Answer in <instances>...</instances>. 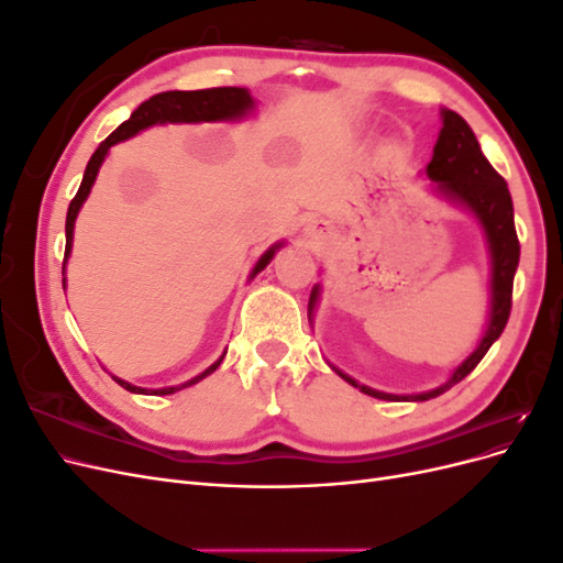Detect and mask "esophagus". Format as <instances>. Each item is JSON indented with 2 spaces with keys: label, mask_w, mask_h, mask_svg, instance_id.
Masks as SVG:
<instances>
[{
  "label": "esophagus",
  "mask_w": 563,
  "mask_h": 563,
  "mask_svg": "<svg viewBox=\"0 0 563 563\" xmlns=\"http://www.w3.org/2000/svg\"><path fill=\"white\" fill-rule=\"evenodd\" d=\"M305 234H308L312 242H323V240H329L331 228H329V223H323V220H314V223L305 228Z\"/></svg>",
  "instance_id": "esophagus-1"
}]
</instances>
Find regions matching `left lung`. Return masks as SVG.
Returning <instances> with one entry per match:
<instances>
[{"label": "left lung", "mask_w": 563, "mask_h": 563, "mask_svg": "<svg viewBox=\"0 0 563 563\" xmlns=\"http://www.w3.org/2000/svg\"><path fill=\"white\" fill-rule=\"evenodd\" d=\"M441 117H444V126L439 131L434 155H432V162L428 164V178L437 183L439 192H444L446 197L467 207L476 218H479V223L486 230L490 263H493L490 321L479 347H476L467 360L453 371L451 380L437 389L422 391V395H411V397L385 395V391L360 385L354 378L345 376L343 371L335 368L340 378H345L350 385L360 387L364 395L376 397V399L428 401L432 397L444 395V391L451 389L455 383L470 376V373L476 368V364L484 360V354L505 331L509 310H512V286H515V272L519 265V236L515 230L512 197H509L505 178L484 157L479 141H476V135L465 119L453 110H444ZM317 294L319 288H314L310 296V310L314 308Z\"/></svg>", "instance_id": "obj_1"}]
</instances>
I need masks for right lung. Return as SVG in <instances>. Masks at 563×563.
I'll return each instance as SVG.
<instances>
[{
  "mask_svg": "<svg viewBox=\"0 0 563 563\" xmlns=\"http://www.w3.org/2000/svg\"><path fill=\"white\" fill-rule=\"evenodd\" d=\"M253 108V98L249 96L246 89H240V87H218V89H199V91H164V93H157L147 98L145 103H141L139 108H135L131 112V117L126 119L124 124H119L108 139L100 143L96 147V152L91 155L89 164H87V172H84V178H81V185L79 190L75 195V199L70 201V209H67V218H65V261L67 255H70V249H73V232H75V218L81 209L84 199L89 197L91 192V185L98 176V168L100 164H103L108 150L119 143V141H126L131 139V135H135L139 131L152 126V124H166V122H220V119H236V117H244L246 110ZM282 244H275L269 251L263 253V258L255 263L253 267V275H258L261 269L267 267V263L272 261V255L277 253ZM63 272H65V263H63ZM225 356V354H223ZM223 356L220 360L209 366L203 373H199L197 378L187 380L178 387H162V389H143V387H135V385H129L124 380L114 378L119 385H122L124 389L129 391H135V395H174V391L187 387V385H195L199 383L201 378H207L209 373H213L220 362H223Z\"/></svg>",
  "mask_w": 563,
  "mask_h": 563,
  "instance_id": "add662e5",
  "label": "right lung"
}]
</instances>
